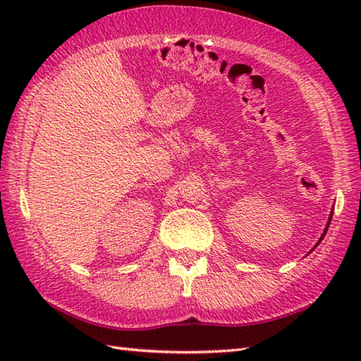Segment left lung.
<instances>
[{"label": "left lung", "mask_w": 361, "mask_h": 361, "mask_svg": "<svg viewBox=\"0 0 361 361\" xmlns=\"http://www.w3.org/2000/svg\"><path fill=\"white\" fill-rule=\"evenodd\" d=\"M332 214H334V212H331V217H329V221H327V226H326V229H324V233H323V235H321V237H319V240H318V243L315 245V248L318 247V245H319V242L324 239V235H326V233H327V228H329V225H331V220H332ZM312 251H313V250H312Z\"/></svg>", "instance_id": "1"}]
</instances>
